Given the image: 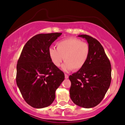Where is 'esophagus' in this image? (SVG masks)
I'll list each match as a JSON object with an SVG mask.
<instances>
[{
    "mask_svg": "<svg viewBox=\"0 0 125 125\" xmlns=\"http://www.w3.org/2000/svg\"><path fill=\"white\" fill-rule=\"evenodd\" d=\"M65 79H68V75L66 74H65Z\"/></svg>",
    "mask_w": 125,
    "mask_h": 125,
    "instance_id": "esophagus-1",
    "label": "esophagus"
}]
</instances>
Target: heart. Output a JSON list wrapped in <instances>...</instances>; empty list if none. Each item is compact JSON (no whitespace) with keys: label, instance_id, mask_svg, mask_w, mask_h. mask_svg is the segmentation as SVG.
<instances>
[{"label":"heart","instance_id":"heart-1","mask_svg":"<svg viewBox=\"0 0 125 125\" xmlns=\"http://www.w3.org/2000/svg\"><path fill=\"white\" fill-rule=\"evenodd\" d=\"M57 49L51 48L48 53L52 63L59 67L63 60L65 62L62 66L65 71L72 69L77 71L85 64L90 54L88 43L77 38H68L59 41L56 44Z\"/></svg>","mask_w":125,"mask_h":125}]
</instances>
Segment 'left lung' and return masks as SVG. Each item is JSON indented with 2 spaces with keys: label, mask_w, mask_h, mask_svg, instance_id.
<instances>
[{
  "label": "left lung",
  "mask_w": 125,
  "mask_h": 125,
  "mask_svg": "<svg viewBox=\"0 0 125 125\" xmlns=\"http://www.w3.org/2000/svg\"><path fill=\"white\" fill-rule=\"evenodd\" d=\"M90 47V54L84 66L69 76L71 82L70 95L75 104L92 108L100 103L111 82V65L103 47L95 38L80 35Z\"/></svg>",
  "instance_id": "8db88e82"
}]
</instances>
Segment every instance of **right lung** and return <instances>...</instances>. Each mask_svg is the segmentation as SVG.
Wrapping results in <instances>:
<instances>
[{
	"instance_id": "obj_1",
	"label": "right lung",
	"mask_w": 125,
	"mask_h": 125,
	"mask_svg": "<svg viewBox=\"0 0 125 125\" xmlns=\"http://www.w3.org/2000/svg\"><path fill=\"white\" fill-rule=\"evenodd\" d=\"M62 33H41L23 48L16 66V83L25 102L35 108L49 106L65 79L63 72L52 63L49 47Z\"/></svg>"
}]
</instances>
